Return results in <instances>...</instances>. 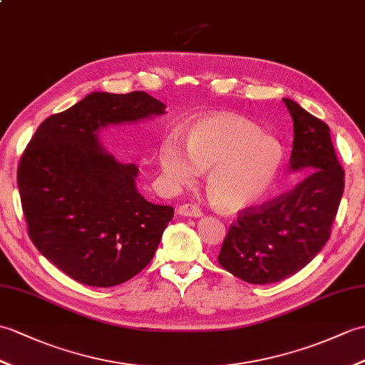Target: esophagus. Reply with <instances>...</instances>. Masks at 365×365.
I'll return each instance as SVG.
<instances>
[{"label":"esophagus","mask_w":365,"mask_h":365,"mask_svg":"<svg viewBox=\"0 0 365 365\" xmlns=\"http://www.w3.org/2000/svg\"><path fill=\"white\" fill-rule=\"evenodd\" d=\"M177 215H180L183 217H200L202 210L196 205H191V203H185V205H180L177 208Z\"/></svg>","instance_id":"esophagus-1"}]
</instances>
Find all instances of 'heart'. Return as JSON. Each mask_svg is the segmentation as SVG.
Masks as SVG:
<instances>
[{"instance_id":"obj_1","label":"heart","mask_w":365,"mask_h":365,"mask_svg":"<svg viewBox=\"0 0 365 365\" xmlns=\"http://www.w3.org/2000/svg\"><path fill=\"white\" fill-rule=\"evenodd\" d=\"M186 155L174 138L160 148L158 162L169 185L182 186L208 171L207 196L219 210L235 213L261 202L275 186L284 165V148L275 137L241 116L213 113L186 132Z\"/></svg>"}]
</instances>
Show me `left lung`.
<instances>
[{
  "label": "left lung",
  "mask_w": 365,
  "mask_h": 365,
  "mask_svg": "<svg viewBox=\"0 0 365 365\" xmlns=\"http://www.w3.org/2000/svg\"><path fill=\"white\" fill-rule=\"evenodd\" d=\"M294 121L289 171L304 179L258 208H245L230 225L217 261L252 284L297 274L324 249L344 194V169L329 127L284 98Z\"/></svg>",
  "instance_id": "left-lung-1"
}]
</instances>
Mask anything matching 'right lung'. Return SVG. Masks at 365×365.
I'll list each match as a JSON object with an SVG mask.
<instances>
[{
    "label": "right lung",
    "mask_w": 365,
    "mask_h": 365,
    "mask_svg": "<svg viewBox=\"0 0 365 365\" xmlns=\"http://www.w3.org/2000/svg\"><path fill=\"white\" fill-rule=\"evenodd\" d=\"M165 108L144 91H93L46 118L23 152L16 179L29 238L76 282L121 284L154 258L174 208L144 199L138 168L118 162L98 133Z\"/></svg>",
    "instance_id": "1"
}]
</instances>
